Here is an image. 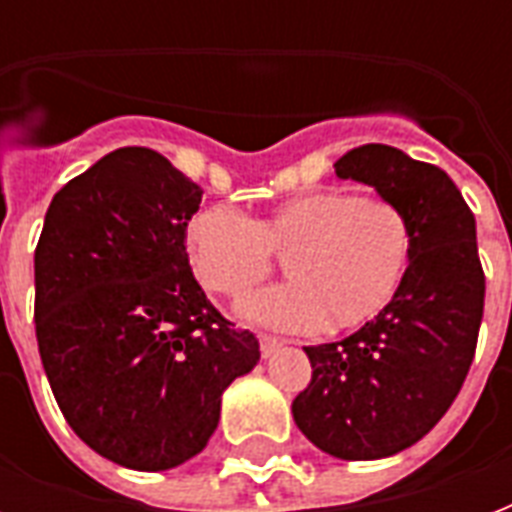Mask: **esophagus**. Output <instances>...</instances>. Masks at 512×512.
<instances>
[{
  "mask_svg": "<svg viewBox=\"0 0 512 512\" xmlns=\"http://www.w3.org/2000/svg\"><path fill=\"white\" fill-rule=\"evenodd\" d=\"M279 348H281V342L276 340V337H268V335L260 337V353H263V358H271Z\"/></svg>",
  "mask_w": 512,
  "mask_h": 512,
  "instance_id": "34e87169",
  "label": "esophagus"
}]
</instances>
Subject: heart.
Listing matches in <instances>:
<instances>
[{
    "label": "heart",
    "mask_w": 512,
    "mask_h": 512,
    "mask_svg": "<svg viewBox=\"0 0 512 512\" xmlns=\"http://www.w3.org/2000/svg\"><path fill=\"white\" fill-rule=\"evenodd\" d=\"M185 255L215 295H249L287 257L289 284L239 305V316L276 332L356 329L377 319L404 287L414 228L396 201L324 188L247 220L207 207L185 225Z\"/></svg>",
    "instance_id": "obj_1"
}]
</instances>
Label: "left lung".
<instances>
[{"label":"left lung","mask_w":512,"mask_h":512,"mask_svg":"<svg viewBox=\"0 0 512 512\" xmlns=\"http://www.w3.org/2000/svg\"><path fill=\"white\" fill-rule=\"evenodd\" d=\"M412 220L414 255L393 303L340 342L305 348L311 385L297 428L337 460H382L428 436L468 377L484 319L476 217L452 177L382 143L335 162Z\"/></svg>","instance_id":"left-lung-1"}]
</instances>
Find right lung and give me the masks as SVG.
<instances>
[{"instance_id":"obj_1","label":"right lung","mask_w":512,"mask_h":512,"mask_svg":"<svg viewBox=\"0 0 512 512\" xmlns=\"http://www.w3.org/2000/svg\"><path fill=\"white\" fill-rule=\"evenodd\" d=\"M201 188L151 148L111 151L50 201L34 321L52 396L100 457L156 473L191 460L220 401L260 361L193 279L185 225Z\"/></svg>"}]
</instances>
